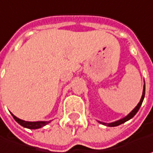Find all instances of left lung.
Masks as SVG:
<instances>
[{"label": "left lung", "instance_id": "left-lung-1", "mask_svg": "<svg viewBox=\"0 0 153 153\" xmlns=\"http://www.w3.org/2000/svg\"><path fill=\"white\" fill-rule=\"evenodd\" d=\"M145 91H146V85H144L142 97H141V98H140V103L137 104L136 107H135L134 110H132L129 114L128 115V116H125V117H124V118H123V119H120V120H118V121H116V122H114V123H101V122H98V123H101V124H103V125H105V126H108V127H116V126H119V125H121V124H123V123H126L127 121L130 120L131 118H133L134 116L136 115V113L138 112V110H140V106H141V104H142L143 100H144V97H145Z\"/></svg>", "mask_w": 153, "mask_h": 153}]
</instances>
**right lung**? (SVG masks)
Listing matches in <instances>:
<instances>
[{"mask_svg":"<svg viewBox=\"0 0 153 153\" xmlns=\"http://www.w3.org/2000/svg\"><path fill=\"white\" fill-rule=\"evenodd\" d=\"M12 116H13V117L14 118V120L19 124H20L21 126H23L24 128H30V129H37V128H43V126L49 124L51 122V121H49V122H44V121L43 122V121H40V122H25V121H23L21 119H19L18 117H16V116H14V115H13V114H12Z\"/></svg>","mask_w":153,"mask_h":153,"instance_id":"add662e5","label":"right lung"}]
</instances>
